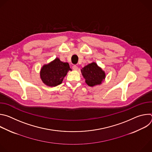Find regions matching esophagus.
Listing matches in <instances>:
<instances>
[{"label":"esophagus","instance_id":"1","mask_svg":"<svg viewBox=\"0 0 152 152\" xmlns=\"http://www.w3.org/2000/svg\"><path fill=\"white\" fill-rule=\"evenodd\" d=\"M73 69L74 70H77L78 69V67H77V66H76V65H74V66H73Z\"/></svg>","mask_w":152,"mask_h":152}]
</instances>
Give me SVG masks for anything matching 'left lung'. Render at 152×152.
I'll return each instance as SVG.
<instances>
[{
  "instance_id": "8db88e82",
  "label": "left lung",
  "mask_w": 152,
  "mask_h": 152,
  "mask_svg": "<svg viewBox=\"0 0 152 152\" xmlns=\"http://www.w3.org/2000/svg\"><path fill=\"white\" fill-rule=\"evenodd\" d=\"M82 76L85 82L90 86L100 85L105 78V73L96 62L88 64L81 69Z\"/></svg>"
}]
</instances>
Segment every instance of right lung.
<instances>
[{
    "instance_id": "add662e5",
    "label": "right lung",
    "mask_w": 152,
    "mask_h": 152,
    "mask_svg": "<svg viewBox=\"0 0 152 152\" xmlns=\"http://www.w3.org/2000/svg\"><path fill=\"white\" fill-rule=\"evenodd\" d=\"M69 70H72L67 62H63L56 58L48 64L44 65L40 71L42 82L49 86L61 84Z\"/></svg>"
}]
</instances>
